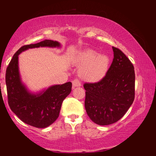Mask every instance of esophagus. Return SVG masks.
I'll list each match as a JSON object with an SVG mask.
<instances>
[{
  "label": "esophagus",
  "instance_id": "1",
  "mask_svg": "<svg viewBox=\"0 0 156 156\" xmlns=\"http://www.w3.org/2000/svg\"><path fill=\"white\" fill-rule=\"evenodd\" d=\"M72 84H73V88L75 87H79L81 86V84L80 83V81H79L78 79H75L72 81Z\"/></svg>",
  "mask_w": 156,
  "mask_h": 156
}]
</instances>
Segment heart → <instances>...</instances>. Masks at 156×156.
Listing matches in <instances>:
<instances>
[{
    "label": "heart",
    "mask_w": 156,
    "mask_h": 156,
    "mask_svg": "<svg viewBox=\"0 0 156 156\" xmlns=\"http://www.w3.org/2000/svg\"><path fill=\"white\" fill-rule=\"evenodd\" d=\"M77 67L78 75L84 81L88 83H98L104 78L110 66V58L106 55L98 54L90 48L77 52L72 59Z\"/></svg>",
    "instance_id": "heart-1"
}]
</instances>
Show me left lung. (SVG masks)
Masks as SVG:
<instances>
[{
    "label": "left lung",
    "mask_w": 156,
    "mask_h": 156,
    "mask_svg": "<svg viewBox=\"0 0 156 156\" xmlns=\"http://www.w3.org/2000/svg\"><path fill=\"white\" fill-rule=\"evenodd\" d=\"M114 58L106 76L96 83H85L84 107L94 123L114 124L126 114L135 98V71L124 53L112 47Z\"/></svg>",
    "instance_id": "1"
}]
</instances>
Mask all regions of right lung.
<instances>
[{
  "mask_svg": "<svg viewBox=\"0 0 156 156\" xmlns=\"http://www.w3.org/2000/svg\"><path fill=\"white\" fill-rule=\"evenodd\" d=\"M61 47L56 41L45 40L24 45L14 54L6 69V84L8 104L17 116L37 128H45L58 119L62 103L72 91L71 82L55 84L37 92H30L23 83L19 68V55L29 49Z\"/></svg>",
  "mask_w": 156,
  "mask_h": 156,
  "instance_id": "obj_1",
  "label": "right lung"
}]
</instances>
